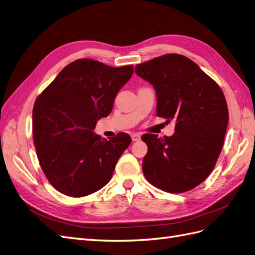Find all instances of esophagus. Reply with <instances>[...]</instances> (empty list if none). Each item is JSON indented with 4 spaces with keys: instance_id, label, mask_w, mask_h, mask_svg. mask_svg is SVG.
<instances>
[{
    "instance_id": "34e87169",
    "label": "esophagus",
    "mask_w": 255,
    "mask_h": 255,
    "mask_svg": "<svg viewBox=\"0 0 255 255\" xmlns=\"http://www.w3.org/2000/svg\"><path fill=\"white\" fill-rule=\"evenodd\" d=\"M130 137H132V140L133 141H139L140 140V135L137 134V133H134L130 135Z\"/></svg>"
}]
</instances>
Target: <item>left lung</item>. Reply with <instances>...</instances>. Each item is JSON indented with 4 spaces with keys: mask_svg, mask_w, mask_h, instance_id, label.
<instances>
[{
    "mask_svg": "<svg viewBox=\"0 0 255 255\" xmlns=\"http://www.w3.org/2000/svg\"><path fill=\"white\" fill-rule=\"evenodd\" d=\"M155 89L156 114L174 120V134L141 137L148 145L142 171L154 186L188 191L210 175L221 152L229 122L220 87L199 66L180 54H167L135 67Z\"/></svg>",
    "mask_w": 255,
    "mask_h": 255,
    "instance_id": "1",
    "label": "left lung"
}]
</instances>
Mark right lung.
Instances as JSON below:
<instances>
[{
	"instance_id": "add662e5",
	"label": "right lung",
	"mask_w": 255,
	"mask_h": 255,
	"mask_svg": "<svg viewBox=\"0 0 255 255\" xmlns=\"http://www.w3.org/2000/svg\"><path fill=\"white\" fill-rule=\"evenodd\" d=\"M134 72L83 58L61 70L37 98L33 135L38 160L52 186L69 197H84L104 187L130 143L119 133L106 140L95 134L100 118L113 110L115 98Z\"/></svg>"
}]
</instances>
